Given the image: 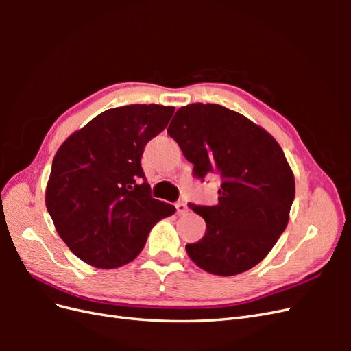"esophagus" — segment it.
<instances>
[{
	"label": "esophagus",
	"instance_id": "esophagus-1",
	"mask_svg": "<svg viewBox=\"0 0 351 351\" xmlns=\"http://www.w3.org/2000/svg\"><path fill=\"white\" fill-rule=\"evenodd\" d=\"M176 209H177V214L178 215H183V214H186V212H187V205L184 204V202H177Z\"/></svg>",
	"mask_w": 351,
	"mask_h": 351
}]
</instances>
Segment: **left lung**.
Here are the masks:
<instances>
[{
    "instance_id": "8db88e82",
    "label": "left lung",
    "mask_w": 351,
    "mask_h": 351,
    "mask_svg": "<svg viewBox=\"0 0 351 351\" xmlns=\"http://www.w3.org/2000/svg\"><path fill=\"white\" fill-rule=\"evenodd\" d=\"M193 176H218V204H189L205 219L199 241L186 244L204 271L231 277L258 265L289 224L295 183L278 142L246 117L217 104L180 108L167 129Z\"/></svg>"
}]
</instances>
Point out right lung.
<instances>
[{"label":"right lung","mask_w":351,"mask_h":351,"mask_svg":"<svg viewBox=\"0 0 351 351\" xmlns=\"http://www.w3.org/2000/svg\"><path fill=\"white\" fill-rule=\"evenodd\" d=\"M174 114L164 105H125L95 117L57 151L45 204L58 236L79 259L112 269L132 262L158 221L176 208L152 199L141 158Z\"/></svg>","instance_id":"1"}]
</instances>
